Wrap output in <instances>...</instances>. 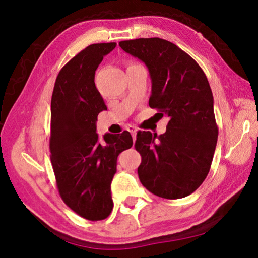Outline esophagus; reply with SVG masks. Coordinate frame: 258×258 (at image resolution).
Listing matches in <instances>:
<instances>
[{
	"label": "esophagus",
	"mask_w": 258,
	"mask_h": 258,
	"mask_svg": "<svg viewBox=\"0 0 258 258\" xmlns=\"http://www.w3.org/2000/svg\"><path fill=\"white\" fill-rule=\"evenodd\" d=\"M126 130L128 131V132L132 134V137L133 138H135V134H137V127H135V126H133V125H128L127 127H126Z\"/></svg>",
	"instance_id": "esophagus-1"
}]
</instances>
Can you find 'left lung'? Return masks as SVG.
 I'll return each instance as SVG.
<instances>
[{
	"mask_svg": "<svg viewBox=\"0 0 258 258\" xmlns=\"http://www.w3.org/2000/svg\"><path fill=\"white\" fill-rule=\"evenodd\" d=\"M119 46L145 62L151 78L149 106L167 115L166 132H138L135 149L142 185L158 197L184 198L205 181L218 128L206 75L191 56L159 37L121 41Z\"/></svg>",
	"mask_w": 258,
	"mask_h": 258,
	"instance_id": "left-lung-1",
	"label": "left lung"
}]
</instances>
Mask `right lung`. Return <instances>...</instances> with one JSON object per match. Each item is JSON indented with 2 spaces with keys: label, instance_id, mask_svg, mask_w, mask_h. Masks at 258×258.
<instances>
[{
  "label": "right lung",
  "instance_id": "right-lung-1",
  "mask_svg": "<svg viewBox=\"0 0 258 258\" xmlns=\"http://www.w3.org/2000/svg\"><path fill=\"white\" fill-rule=\"evenodd\" d=\"M116 43L91 44L61 68L51 99V163L61 198L77 215L101 221L110 215V184L117 157L132 147L127 131L104 134L97 131L99 112L106 110L95 87V71Z\"/></svg>",
  "mask_w": 258,
  "mask_h": 258
}]
</instances>
